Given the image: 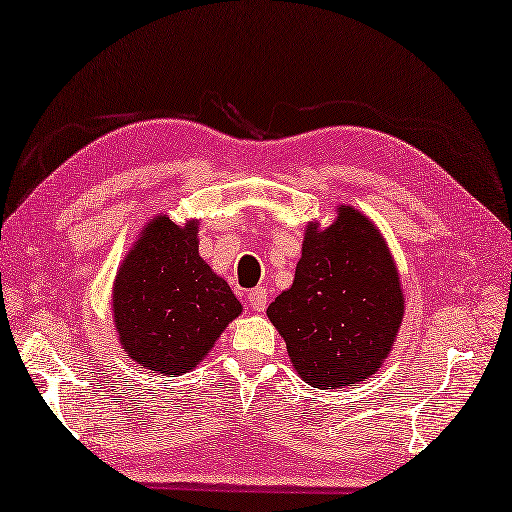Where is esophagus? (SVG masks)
Listing matches in <instances>:
<instances>
[{"label": "esophagus", "instance_id": "1", "mask_svg": "<svg viewBox=\"0 0 512 512\" xmlns=\"http://www.w3.org/2000/svg\"><path fill=\"white\" fill-rule=\"evenodd\" d=\"M247 302H249V306H252V310H256V313H263V310L269 304V293H267L265 286H256L254 291H249Z\"/></svg>", "mask_w": 512, "mask_h": 512}]
</instances>
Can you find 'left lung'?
Wrapping results in <instances>:
<instances>
[{"label":"left lung","instance_id":"obj_1","mask_svg":"<svg viewBox=\"0 0 512 512\" xmlns=\"http://www.w3.org/2000/svg\"><path fill=\"white\" fill-rule=\"evenodd\" d=\"M267 315L308 384L356 386L373 376L404 317L400 278L373 223L341 206L328 230L308 226L293 286Z\"/></svg>","mask_w":512,"mask_h":512}]
</instances>
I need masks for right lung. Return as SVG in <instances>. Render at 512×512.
I'll return each instance as SVG.
<instances>
[{
	"instance_id": "1",
	"label": "right lung",
	"mask_w": 512,
	"mask_h": 512,
	"mask_svg": "<svg viewBox=\"0 0 512 512\" xmlns=\"http://www.w3.org/2000/svg\"><path fill=\"white\" fill-rule=\"evenodd\" d=\"M112 310L123 350L162 376L193 369L215 345L241 304L197 254V223L167 215L147 223L121 265Z\"/></svg>"
}]
</instances>
